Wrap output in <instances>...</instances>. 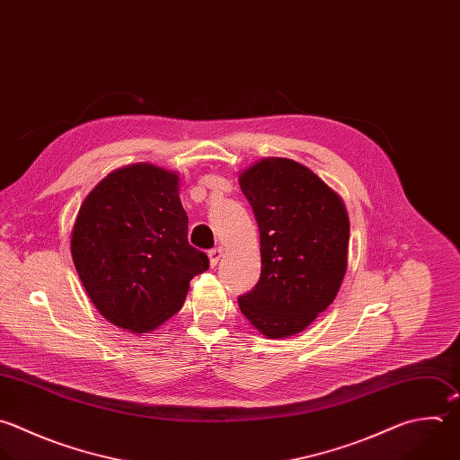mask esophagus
<instances>
[{"mask_svg":"<svg viewBox=\"0 0 460 460\" xmlns=\"http://www.w3.org/2000/svg\"><path fill=\"white\" fill-rule=\"evenodd\" d=\"M222 252H224V249L222 247H213V249H209V263H211V267H215L217 263H218V260L222 258Z\"/></svg>","mask_w":460,"mask_h":460,"instance_id":"obj_1","label":"esophagus"}]
</instances>
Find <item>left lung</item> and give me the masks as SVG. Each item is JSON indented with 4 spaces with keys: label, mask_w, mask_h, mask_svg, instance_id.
Masks as SVG:
<instances>
[{
    "label": "left lung",
    "mask_w": 460,
    "mask_h": 460,
    "mask_svg": "<svg viewBox=\"0 0 460 460\" xmlns=\"http://www.w3.org/2000/svg\"><path fill=\"white\" fill-rule=\"evenodd\" d=\"M260 229L261 272L238 297L242 314L267 338L307 329L334 301L345 270L350 224L343 200L318 175L288 159H263L240 175Z\"/></svg>",
    "instance_id": "left-lung-1"
}]
</instances>
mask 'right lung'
Instances as JSON below:
<instances>
[{
  "mask_svg": "<svg viewBox=\"0 0 460 460\" xmlns=\"http://www.w3.org/2000/svg\"><path fill=\"white\" fill-rule=\"evenodd\" d=\"M72 258L95 309L113 325L149 332L177 314L209 258L188 242L179 175L151 164L120 168L84 199Z\"/></svg>",
  "mask_w": 460,
  "mask_h": 460,
  "instance_id": "right-lung-1",
  "label": "right lung"
}]
</instances>
